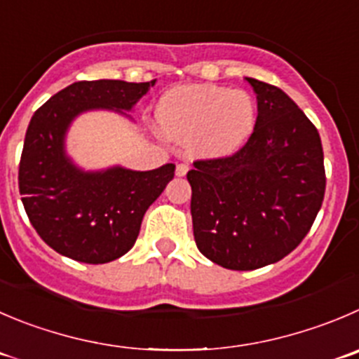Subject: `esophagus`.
Instances as JSON below:
<instances>
[{"label":"esophagus","mask_w":359,"mask_h":359,"mask_svg":"<svg viewBox=\"0 0 359 359\" xmlns=\"http://www.w3.org/2000/svg\"><path fill=\"white\" fill-rule=\"evenodd\" d=\"M187 172H189V165H187V163H177V165H176V176L183 177Z\"/></svg>","instance_id":"obj_1"}]
</instances>
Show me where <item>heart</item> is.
Here are the masks:
<instances>
[{
    "label": "heart",
    "instance_id": "heart-1",
    "mask_svg": "<svg viewBox=\"0 0 359 359\" xmlns=\"http://www.w3.org/2000/svg\"><path fill=\"white\" fill-rule=\"evenodd\" d=\"M257 121L254 98L217 84H185L165 91L156 102L155 123L170 139H190L204 158L233 155L252 135Z\"/></svg>",
    "mask_w": 359,
    "mask_h": 359
}]
</instances>
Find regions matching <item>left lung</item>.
<instances>
[{"label": "left lung", "mask_w": 359, "mask_h": 359, "mask_svg": "<svg viewBox=\"0 0 359 359\" xmlns=\"http://www.w3.org/2000/svg\"><path fill=\"white\" fill-rule=\"evenodd\" d=\"M257 121L247 144L225 158L197 160L194 238L215 264L248 271L284 259L309 234L326 189L319 132L280 90L247 77Z\"/></svg>", "instance_id": "8db88e82"}]
</instances>
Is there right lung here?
<instances>
[{"label":"right lung","instance_id":"add662e5","mask_svg":"<svg viewBox=\"0 0 359 359\" xmlns=\"http://www.w3.org/2000/svg\"><path fill=\"white\" fill-rule=\"evenodd\" d=\"M155 83L79 81L33 114L20 155L19 192L32 225L57 254L86 264L125 255L137 240L146 210L174 177V163L153 170H84L65 148L77 116L102 109L130 118L126 112Z\"/></svg>","mask_w":359,"mask_h":359}]
</instances>
